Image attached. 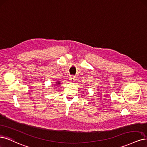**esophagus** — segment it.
Returning a JSON list of instances; mask_svg holds the SVG:
<instances>
[{"instance_id":"1","label":"esophagus","mask_w":147,"mask_h":147,"mask_svg":"<svg viewBox=\"0 0 147 147\" xmlns=\"http://www.w3.org/2000/svg\"><path fill=\"white\" fill-rule=\"evenodd\" d=\"M75 77L74 75H71V76H70V77H69V80H70V82H75Z\"/></svg>"}]
</instances>
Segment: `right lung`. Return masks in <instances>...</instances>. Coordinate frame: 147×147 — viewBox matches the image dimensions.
<instances>
[{"label":"right lung","instance_id":"obj_1","mask_svg":"<svg viewBox=\"0 0 147 147\" xmlns=\"http://www.w3.org/2000/svg\"><path fill=\"white\" fill-rule=\"evenodd\" d=\"M60 84H61L60 82H59V81H58V82H55V84L54 85H56V86H57L59 85Z\"/></svg>","mask_w":147,"mask_h":147}]
</instances>
